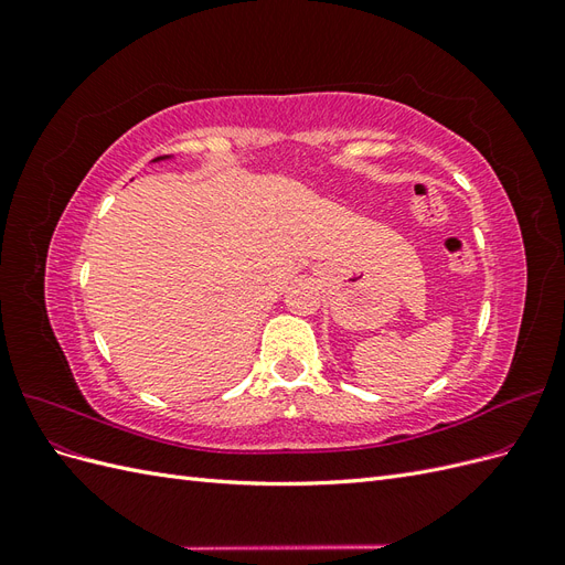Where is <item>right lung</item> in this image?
Masks as SVG:
<instances>
[{
	"mask_svg": "<svg viewBox=\"0 0 565 565\" xmlns=\"http://www.w3.org/2000/svg\"><path fill=\"white\" fill-rule=\"evenodd\" d=\"M164 160H172V156H162V158H156L152 162H164Z\"/></svg>",
	"mask_w": 565,
	"mask_h": 565,
	"instance_id": "add662e5",
	"label": "right lung"
}]
</instances>
